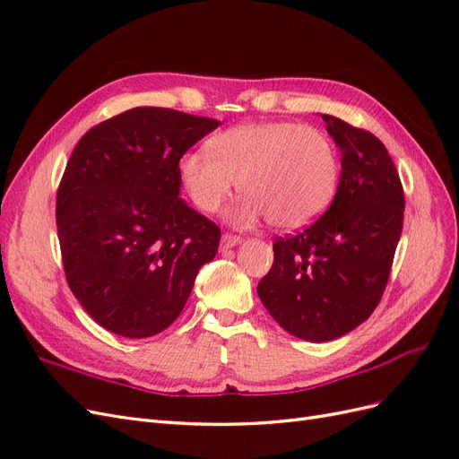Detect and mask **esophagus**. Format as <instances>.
<instances>
[{
	"mask_svg": "<svg viewBox=\"0 0 459 459\" xmlns=\"http://www.w3.org/2000/svg\"><path fill=\"white\" fill-rule=\"evenodd\" d=\"M243 241V238H239V235H233V233H224L221 235V251H228V248H233L235 245H239Z\"/></svg>",
	"mask_w": 459,
	"mask_h": 459,
	"instance_id": "esophagus-1",
	"label": "esophagus"
}]
</instances>
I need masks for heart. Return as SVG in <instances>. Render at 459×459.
I'll return each instance as SVG.
<instances>
[{
  "instance_id": "heart-1",
  "label": "heart",
  "mask_w": 459,
  "mask_h": 459,
  "mask_svg": "<svg viewBox=\"0 0 459 459\" xmlns=\"http://www.w3.org/2000/svg\"><path fill=\"white\" fill-rule=\"evenodd\" d=\"M186 152L179 179L203 212L214 214L245 193L231 220L239 226L268 218L277 230H300L322 216L337 193L341 157L331 137L299 122H248Z\"/></svg>"
}]
</instances>
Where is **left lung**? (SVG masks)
<instances>
[{
	"label": "left lung",
	"instance_id": "left-lung-1",
	"mask_svg": "<svg viewBox=\"0 0 459 459\" xmlns=\"http://www.w3.org/2000/svg\"><path fill=\"white\" fill-rule=\"evenodd\" d=\"M342 152L327 212L273 243L272 270L258 283L270 316L290 335L339 339L377 308L404 221V189L386 147L373 134L322 115Z\"/></svg>",
	"mask_w": 459,
	"mask_h": 459
}]
</instances>
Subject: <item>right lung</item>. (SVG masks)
I'll use <instances>...</instances> for the list:
<instances>
[{
  "label": "right lung",
  "instance_id": "obj_1",
  "mask_svg": "<svg viewBox=\"0 0 459 459\" xmlns=\"http://www.w3.org/2000/svg\"><path fill=\"white\" fill-rule=\"evenodd\" d=\"M220 120L135 107L76 143L57 189L66 283L97 324L126 339L182 314L220 228L179 199V159Z\"/></svg>",
  "mask_w": 459,
  "mask_h": 459
}]
</instances>
